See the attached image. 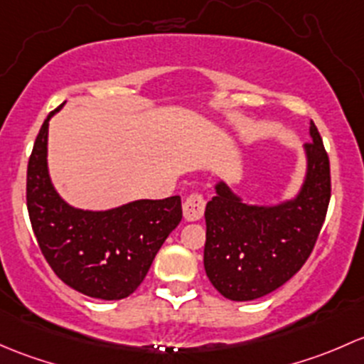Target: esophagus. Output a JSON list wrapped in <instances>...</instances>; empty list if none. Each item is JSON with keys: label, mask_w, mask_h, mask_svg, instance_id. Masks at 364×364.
<instances>
[{"label": "esophagus", "mask_w": 364, "mask_h": 364, "mask_svg": "<svg viewBox=\"0 0 364 364\" xmlns=\"http://www.w3.org/2000/svg\"><path fill=\"white\" fill-rule=\"evenodd\" d=\"M205 205H207V201H205L203 194H201L200 191L191 193L189 196L183 200V219L186 220L201 219L205 213Z\"/></svg>", "instance_id": "esophagus-1"}]
</instances>
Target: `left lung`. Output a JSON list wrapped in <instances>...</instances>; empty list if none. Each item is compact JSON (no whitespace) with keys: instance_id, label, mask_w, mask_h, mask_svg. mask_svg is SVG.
I'll return each mask as SVG.
<instances>
[{"instance_id":"obj_1","label":"left lung","mask_w":364,"mask_h":364,"mask_svg":"<svg viewBox=\"0 0 364 364\" xmlns=\"http://www.w3.org/2000/svg\"><path fill=\"white\" fill-rule=\"evenodd\" d=\"M305 144L306 177L294 200L247 205L226 186L207 203L203 264L224 298L250 301L279 289L312 254L331 198L329 157L314 121Z\"/></svg>"}]
</instances>
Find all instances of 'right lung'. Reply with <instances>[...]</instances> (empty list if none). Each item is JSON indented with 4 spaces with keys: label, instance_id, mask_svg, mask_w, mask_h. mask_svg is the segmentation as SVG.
I'll return each instance as SVG.
<instances>
[{
    "label": "right lung",
    "instance_id": "right-lung-1",
    "mask_svg": "<svg viewBox=\"0 0 364 364\" xmlns=\"http://www.w3.org/2000/svg\"><path fill=\"white\" fill-rule=\"evenodd\" d=\"M59 108L43 121L29 156L26 201L33 233L66 286L91 298H127L182 220L181 196L131 201L105 212L70 207L55 193L47 170L48 121Z\"/></svg>",
    "mask_w": 364,
    "mask_h": 364
}]
</instances>
